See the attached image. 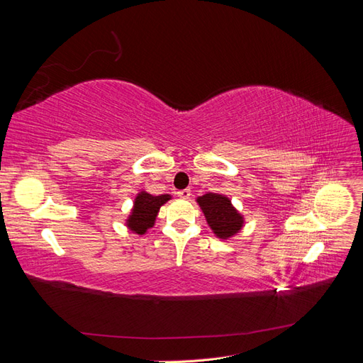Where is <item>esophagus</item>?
Instances as JSON below:
<instances>
[{
	"instance_id": "esophagus-1",
	"label": "esophagus",
	"mask_w": 363,
	"mask_h": 363,
	"mask_svg": "<svg viewBox=\"0 0 363 363\" xmlns=\"http://www.w3.org/2000/svg\"><path fill=\"white\" fill-rule=\"evenodd\" d=\"M177 195L180 196V199H189L191 196V189H182L177 192Z\"/></svg>"
}]
</instances>
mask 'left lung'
Returning <instances> with one entry per match:
<instances>
[{
    "label": "left lung",
    "instance_id": "8db88e82",
    "mask_svg": "<svg viewBox=\"0 0 363 363\" xmlns=\"http://www.w3.org/2000/svg\"><path fill=\"white\" fill-rule=\"evenodd\" d=\"M199 204L204 216L207 219V224L211 225L213 233L221 238L227 239L238 233L240 227L244 224V219L238 213L236 208L232 206L227 196L219 194H206L199 196Z\"/></svg>",
    "mask_w": 363,
    "mask_h": 363
}]
</instances>
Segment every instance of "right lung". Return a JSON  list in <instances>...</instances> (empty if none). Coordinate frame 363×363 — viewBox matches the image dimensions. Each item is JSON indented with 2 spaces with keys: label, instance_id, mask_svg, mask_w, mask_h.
Listing matches in <instances>:
<instances>
[{
  "label": "right lung",
  "instance_id": "1",
  "mask_svg": "<svg viewBox=\"0 0 363 363\" xmlns=\"http://www.w3.org/2000/svg\"><path fill=\"white\" fill-rule=\"evenodd\" d=\"M171 199L169 195H151L147 192H140L136 200L135 207L131 211L130 218L127 219V225L138 235H144L150 227L155 225V219L162 204Z\"/></svg>",
  "mask_w": 363,
  "mask_h": 363
}]
</instances>
